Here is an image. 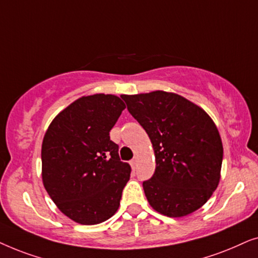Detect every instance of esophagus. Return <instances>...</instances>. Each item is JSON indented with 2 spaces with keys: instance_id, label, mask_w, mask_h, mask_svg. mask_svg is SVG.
<instances>
[{
  "instance_id": "obj_1",
  "label": "esophagus",
  "mask_w": 258,
  "mask_h": 258,
  "mask_svg": "<svg viewBox=\"0 0 258 258\" xmlns=\"http://www.w3.org/2000/svg\"><path fill=\"white\" fill-rule=\"evenodd\" d=\"M130 165H132L133 169H135L137 167V158H134V160L130 161Z\"/></svg>"
}]
</instances>
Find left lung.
Wrapping results in <instances>:
<instances>
[{"label":"left lung","mask_w":258,"mask_h":258,"mask_svg":"<svg viewBox=\"0 0 258 258\" xmlns=\"http://www.w3.org/2000/svg\"><path fill=\"white\" fill-rule=\"evenodd\" d=\"M122 98L153 144L156 168L143 182L150 207L168 217L200 209L221 179L223 144L213 118L175 93L155 90Z\"/></svg>","instance_id":"obj_1"}]
</instances>
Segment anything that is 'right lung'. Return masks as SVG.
<instances>
[{"label": "right lung", "instance_id": "add662e5", "mask_svg": "<svg viewBox=\"0 0 258 258\" xmlns=\"http://www.w3.org/2000/svg\"><path fill=\"white\" fill-rule=\"evenodd\" d=\"M125 108L116 95L82 96L59 111L42 142V182L52 202L83 225L118 210L132 168L119 161L109 132Z\"/></svg>", "mask_w": 258, "mask_h": 258}]
</instances>
